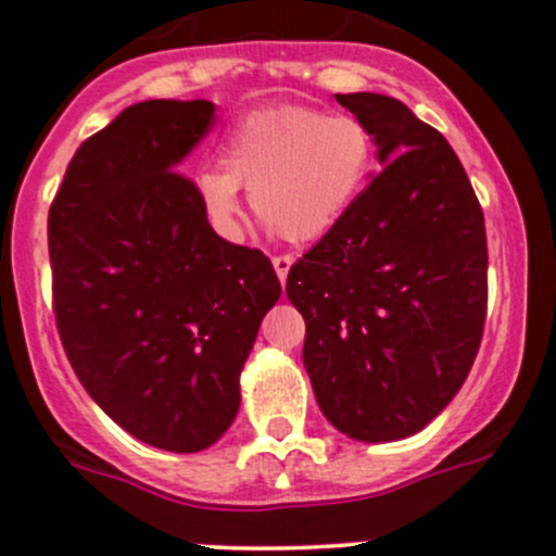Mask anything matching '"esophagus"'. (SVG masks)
Listing matches in <instances>:
<instances>
[{"mask_svg":"<svg viewBox=\"0 0 556 556\" xmlns=\"http://www.w3.org/2000/svg\"><path fill=\"white\" fill-rule=\"evenodd\" d=\"M291 265H294V256H289V254H278V256H273V267H276V273H278L280 283H286V276H289Z\"/></svg>","mask_w":556,"mask_h":556,"instance_id":"esophagus-1","label":"esophagus"}]
</instances>
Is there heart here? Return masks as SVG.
I'll use <instances>...</instances> for the list:
<instances>
[{
    "instance_id": "obj_1",
    "label": "heart",
    "mask_w": 556,
    "mask_h": 556,
    "mask_svg": "<svg viewBox=\"0 0 556 556\" xmlns=\"http://www.w3.org/2000/svg\"><path fill=\"white\" fill-rule=\"evenodd\" d=\"M374 135L361 118L283 105L252 113L225 142V166L195 177L201 206L223 236L241 232V188L254 212L291 243L342 223L374 169Z\"/></svg>"
}]
</instances>
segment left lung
<instances>
[{"label":"left lung","instance_id":"obj_1","mask_svg":"<svg viewBox=\"0 0 556 556\" xmlns=\"http://www.w3.org/2000/svg\"><path fill=\"white\" fill-rule=\"evenodd\" d=\"M384 169L289 270L320 410L363 443L427 427L469 376L488 307L485 219L453 148L408 105L337 94Z\"/></svg>","mask_w":556,"mask_h":556}]
</instances>
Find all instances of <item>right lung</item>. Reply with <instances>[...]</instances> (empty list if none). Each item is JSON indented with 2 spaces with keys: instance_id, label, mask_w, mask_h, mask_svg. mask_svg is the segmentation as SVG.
Returning <instances> with one entry per match:
<instances>
[{
  "instance_id": "1",
  "label": "right lung",
  "mask_w": 556,
  "mask_h": 556,
  "mask_svg": "<svg viewBox=\"0 0 556 556\" xmlns=\"http://www.w3.org/2000/svg\"><path fill=\"white\" fill-rule=\"evenodd\" d=\"M214 122L208 100L129 105L79 146L50 206L52 309L89 397L161 451L217 443L280 283L260 249L208 225L177 172Z\"/></svg>"
}]
</instances>
